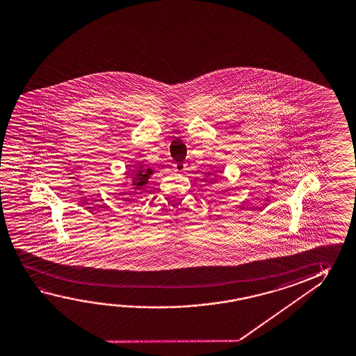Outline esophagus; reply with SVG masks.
I'll return each instance as SVG.
<instances>
[{
    "instance_id": "1",
    "label": "esophagus",
    "mask_w": 356,
    "mask_h": 356,
    "mask_svg": "<svg viewBox=\"0 0 356 356\" xmlns=\"http://www.w3.org/2000/svg\"><path fill=\"white\" fill-rule=\"evenodd\" d=\"M174 169H175V171H177V172H184V171L186 170V165L182 163H174Z\"/></svg>"
}]
</instances>
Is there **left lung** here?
I'll return each mask as SVG.
<instances>
[{"mask_svg":"<svg viewBox=\"0 0 356 356\" xmlns=\"http://www.w3.org/2000/svg\"><path fill=\"white\" fill-rule=\"evenodd\" d=\"M207 175L210 176L211 175L210 172H209V174H207Z\"/></svg>","mask_w":356,"mask_h":356,"instance_id":"8db88e82","label":"left lung"}]
</instances>
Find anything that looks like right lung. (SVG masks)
I'll return each mask as SVG.
<instances>
[{"instance_id": "obj_1", "label": "right lung", "mask_w": 356, "mask_h": 356, "mask_svg": "<svg viewBox=\"0 0 356 356\" xmlns=\"http://www.w3.org/2000/svg\"><path fill=\"white\" fill-rule=\"evenodd\" d=\"M140 169L131 170V174H129L127 172V176L131 175V184H133V186H135L136 190H141L143 187L145 186L146 184H147V180L150 179V176L154 174V170L150 169V168H144L143 165L139 166Z\"/></svg>"}]
</instances>
